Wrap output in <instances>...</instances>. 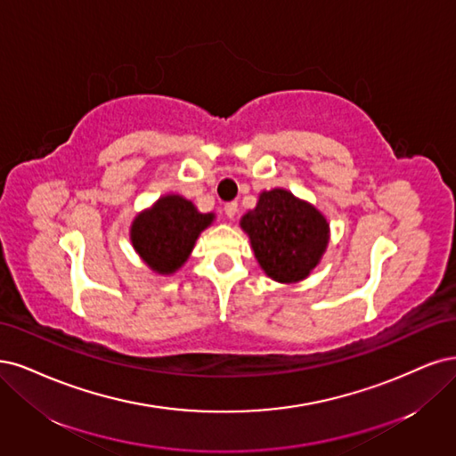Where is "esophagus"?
I'll return each mask as SVG.
<instances>
[{"mask_svg": "<svg viewBox=\"0 0 456 456\" xmlns=\"http://www.w3.org/2000/svg\"><path fill=\"white\" fill-rule=\"evenodd\" d=\"M224 212H225V216L229 217V219H232L234 216H237L239 214V204L237 202H227L225 204V207H224Z\"/></svg>", "mask_w": 456, "mask_h": 456, "instance_id": "obj_1", "label": "esophagus"}]
</instances>
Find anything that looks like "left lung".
<instances>
[{
	"label": "left lung",
	"instance_id": "left-lung-1",
	"mask_svg": "<svg viewBox=\"0 0 456 456\" xmlns=\"http://www.w3.org/2000/svg\"><path fill=\"white\" fill-rule=\"evenodd\" d=\"M240 227L263 273L281 284L305 281L330 244L326 216L282 187L261 191L256 208L240 217Z\"/></svg>",
	"mask_w": 456,
	"mask_h": 456
}]
</instances>
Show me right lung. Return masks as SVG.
I'll return each instance as SVG.
<instances>
[{
  "label": "right lung",
  "mask_w": 456,
  "mask_h": 456,
  "mask_svg": "<svg viewBox=\"0 0 456 456\" xmlns=\"http://www.w3.org/2000/svg\"><path fill=\"white\" fill-rule=\"evenodd\" d=\"M214 219V212L202 214L185 197L168 193L134 217L130 242L153 273L170 276L183 267L200 232L208 229Z\"/></svg>",
  "instance_id": "right-lung-1"
}]
</instances>
